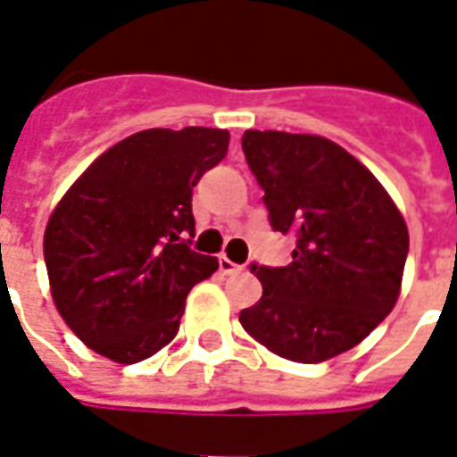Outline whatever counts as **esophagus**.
Masks as SVG:
<instances>
[{"instance_id":"34e87169","label":"esophagus","mask_w":457,"mask_h":457,"mask_svg":"<svg viewBox=\"0 0 457 457\" xmlns=\"http://www.w3.org/2000/svg\"><path fill=\"white\" fill-rule=\"evenodd\" d=\"M219 270H221L224 275H233V272H238V270H241V265H238V262L228 261L226 255H219Z\"/></svg>"}]
</instances>
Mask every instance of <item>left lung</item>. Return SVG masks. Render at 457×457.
<instances>
[{
    "mask_svg": "<svg viewBox=\"0 0 457 457\" xmlns=\"http://www.w3.org/2000/svg\"><path fill=\"white\" fill-rule=\"evenodd\" d=\"M272 231L292 236L285 268L253 262L262 282L241 324L295 362L351 351L397 304L409 233L395 202L362 162L321 136L245 131Z\"/></svg>",
    "mask_w": 457,
    "mask_h": 457,
    "instance_id": "left-lung-1",
    "label": "left lung"
}]
</instances>
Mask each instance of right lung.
Instances as JSON below:
<instances>
[{"label":"right lung","instance_id":"1","mask_svg":"<svg viewBox=\"0 0 457 457\" xmlns=\"http://www.w3.org/2000/svg\"><path fill=\"white\" fill-rule=\"evenodd\" d=\"M228 131L148 129L112 145L60 199L43 236L53 302L87 348L145 361L179 328L219 261L192 251V189L226 158Z\"/></svg>","mask_w":457,"mask_h":457}]
</instances>
